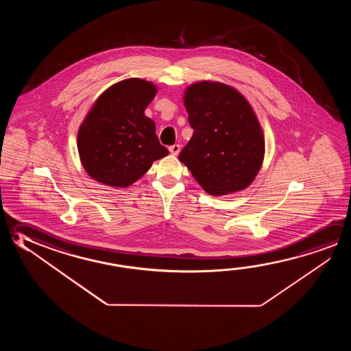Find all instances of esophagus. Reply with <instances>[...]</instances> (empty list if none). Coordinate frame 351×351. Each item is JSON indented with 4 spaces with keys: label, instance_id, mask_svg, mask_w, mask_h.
Here are the masks:
<instances>
[{
    "label": "esophagus",
    "instance_id": "1",
    "mask_svg": "<svg viewBox=\"0 0 351 351\" xmlns=\"http://www.w3.org/2000/svg\"><path fill=\"white\" fill-rule=\"evenodd\" d=\"M180 150H181V147H180L178 144H173L171 147H169V152H170L173 156H178V153H180Z\"/></svg>",
    "mask_w": 351,
    "mask_h": 351
}]
</instances>
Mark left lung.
<instances>
[{
    "mask_svg": "<svg viewBox=\"0 0 351 351\" xmlns=\"http://www.w3.org/2000/svg\"><path fill=\"white\" fill-rule=\"evenodd\" d=\"M184 108L193 128L178 159L212 195L245 190L265 158V138L251 105L235 88L198 82L184 92Z\"/></svg>",
    "mask_w": 351,
    "mask_h": 351,
    "instance_id": "1",
    "label": "left lung"
}]
</instances>
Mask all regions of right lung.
Listing matches in <instances>:
<instances>
[{
	"label": "right lung",
	"mask_w": 351,
	"mask_h": 351,
	"mask_svg": "<svg viewBox=\"0 0 351 351\" xmlns=\"http://www.w3.org/2000/svg\"><path fill=\"white\" fill-rule=\"evenodd\" d=\"M156 94L152 82L130 78L108 88L78 131V153L90 178L111 187H128L169 154L144 110Z\"/></svg>",
	"instance_id": "right-lung-1"
}]
</instances>
